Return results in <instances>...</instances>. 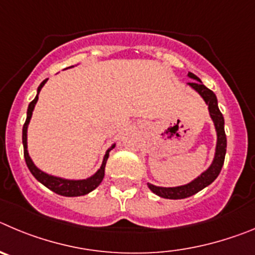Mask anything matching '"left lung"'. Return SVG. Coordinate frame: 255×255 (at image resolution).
Returning a JSON list of instances; mask_svg holds the SVG:
<instances>
[{
	"label": "left lung",
	"mask_w": 255,
	"mask_h": 255,
	"mask_svg": "<svg viewBox=\"0 0 255 255\" xmlns=\"http://www.w3.org/2000/svg\"><path fill=\"white\" fill-rule=\"evenodd\" d=\"M188 77L193 79L194 81L188 82L190 88L194 89L199 95L203 98L206 104L208 105V111H210V116L213 121V125L216 128L217 132V143H216V152H215V157H213L212 164L210 165L207 170L203 171L198 178L192 180L190 183L185 185H179V187H156V185L150 184L148 183V188L152 190L153 193L157 194L159 197L167 199H183L188 198V197L193 196V194L198 193L199 190L210 185L215 179L219 176L220 171L222 169V165L225 161V155H226V134H225V121L222 117L221 112L217 105V98L213 94L212 90L207 89L205 85L202 84L201 80L194 75V73L189 72Z\"/></svg>",
	"instance_id": "1"
}]
</instances>
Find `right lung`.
<instances>
[{
  "mask_svg": "<svg viewBox=\"0 0 255 255\" xmlns=\"http://www.w3.org/2000/svg\"><path fill=\"white\" fill-rule=\"evenodd\" d=\"M48 80V79H47ZM47 80L39 85L38 93H36L35 99L29 104L27 107V113H26V121L24 123V127H22V144H24V157L25 162H26L27 167L30 173L33 174L34 178L38 180V182L42 183L43 185L48 188V189L53 190L54 193L59 194V196H65V197H79V196H85V194L90 193L91 190L95 189L96 187H99V184L102 183L103 178H104V171H105V164H107V160L109 157V152L111 150H113L116 144H112V147H109L107 150L104 155V159H103V164L100 166V169L96 171L94 175H91L90 178L88 179H82V180H70V179H63L58 178V176L49 175V174L44 173L40 169L34 165L33 160L30 159L29 156V152H27V126H29V122L31 119V114H33L34 107H35L36 102H38V95L42 90V88L44 86V84L47 82Z\"/></svg>",
  "mask_w": 255,
  "mask_h": 255,
  "instance_id": "add662e5",
  "label": "right lung"
}]
</instances>
